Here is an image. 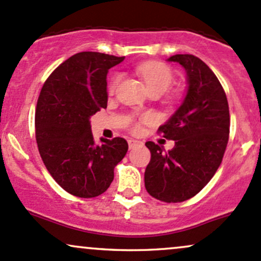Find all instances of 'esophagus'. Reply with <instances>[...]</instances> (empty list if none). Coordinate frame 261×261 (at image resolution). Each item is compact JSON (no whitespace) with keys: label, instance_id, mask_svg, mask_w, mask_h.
Instances as JSON below:
<instances>
[{"label":"esophagus","instance_id":"esophagus-1","mask_svg":"<svg viewBox=\"0 0 261 261\" xmlns=\"http://www.w3.org/2000/svg\"><path fill=\"white\" fill-rule=\"evenodd\" d=\"M142 144H143V143L139 142V140H134V139L128 140V145H129V149H134V148H136V146L142 145Z\"/></svg>","mask_w":261,"mask_h":261}]
</instances>
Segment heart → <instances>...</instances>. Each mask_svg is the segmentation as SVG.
<instances>
[{
	"label": "heart",
	"mask_w": 261,
	"mask_h": 261,
	"mask_svg": "<svg viewBox=\"0 0 261 261\" xmlns=\"http://www.w3.org/2000/svg\"><path fill=\"white\" fill-rule=\"evenodd\" d=\"M137 70H138L139 75L144 79L149 91L158 90V91L164 93L171 86L172 81H174L171 69L164 63H159V61H148V63L140 64ZM118 81L119 75H115L111 79L110 85H108L110 92L115 91Z\"/></svg>",
	"instance_id": "b5f03b06"
}]
</instances>
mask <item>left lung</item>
Here are the masks:
<instances>
[{
  "label": "left lung",
  "mask_w": 261,
  "mask_h": 261,
  "mask_svg": "<svg viewBox=\"0 0 261 261\" xmlns=\"http://www.w3.org/2000/svg\"><path fill=\"white\" fill-rule=\"evenodd\" d=\"M186 72V93L172 116L159 127L171 150L146 142L151 158L145 169L148 194L168 203L194 197L221 165L229 136V107L225 92L206 64L195 55L176 54Z\"/></svg>",
  "instance_id": "obj_1"
}]
</instances>
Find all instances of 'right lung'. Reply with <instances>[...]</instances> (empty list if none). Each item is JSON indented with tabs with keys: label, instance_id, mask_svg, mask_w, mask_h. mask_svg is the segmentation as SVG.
Here are the masks:
<instances>
[{
	"label": "right lung",
	"instance_id": "add662e5",
	"mask_svg": "<svg viewBox=\"0 0 261 261\" xmlns=\"http://www.w3.org/2000/svg\"><path fill=\"white\" fill-rule=\"evenodd\" d=\"M124 57L83 51L60 64L43 85L36 111V138L44 165L69 194L91 198L103 194L127 140L95 142L90 118L107 107L108 70Z\"/></svg>",
	"mask_w": 261,
	"mask_h": 261
}]
</instances>
